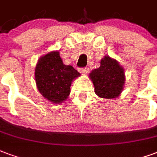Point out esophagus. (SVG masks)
I'll return each instance as SVG.
<instances>
[{
    "instance_id": "34e87169",
    "label": "esophagus",
    "mask_w": 157,
    "mask_h": 157,
    "mask_svg": "<svg viewBox=\"0 0 157 157\" xmlns=\"http://www.w3.org/2000/svg\"><path fill=\"white\" fill-rule=\"evenodd\" d=\"M79 72L83 74H87L89 73V68L88 67H81L79 68Z\"/></svg>"
}]
</instances>
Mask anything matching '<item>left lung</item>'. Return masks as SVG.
<instances>
[{
  "instance_id": "1",
  "label": "left lung",
  "mask_w": 157,
  "mask_h": 157,
  "mask_svg": "<svg viewBox=\"0 0 157 157\" xmlns=\"http://www.w3.org/2000/svg\"><path fill=\"white\" fill-rule=\"evenodd\" d=\"M94 86V92L105 99H113L121 94L124 83V68L118 62L105 56L100 61V67L90 74Z\"/></svg>"
}]
</instances>
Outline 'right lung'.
<instances>
[{
  "label": "right lung",
  "instance_id": "1",
  "mask_svg": "<svg viewBox=\"0 0 157 157\" xmlns=\"http://www.w3.org/2000/svg\"><path fill=\"white\" fill-rule=\"evenodd\" d=\"M79 75L74 67L63 63L59 52H51L42 57L35 69V80L39 92L55 104L67 99L72 81Z\"/></svg>",
  "mask_w": 157,
  "mask_h": 157
}]
</instances>
